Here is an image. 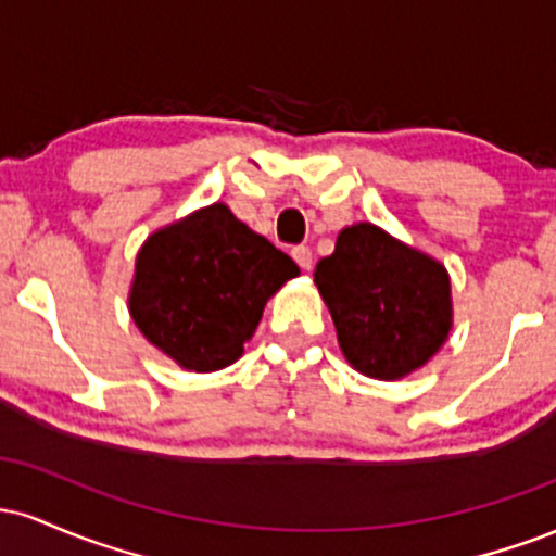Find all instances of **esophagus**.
I'll use <instances>...</instances> for the list:
<instances>
[{"label":"esophagus","instance_id":"1","mask_svg":"<svg viewBox=\"0 0 556 556\" xmlns=\"http://www.w3.org/2000/svg\"><path fill=\"white\" fill-rule=\"evenodd\" d=\"M292 258H295L300 269H305V271H308L311 266H314V253H311L308 245H298L295 251H292Z\"/></svg>","mask_w":556,"mask_h":556}]
</instances>
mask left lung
Returning <instances> with one entry per match:
<instances>
[{
    "label": "left lung",
    "mask_w": 556,
    "mask_h": 556,
    "mask_svg": "<svg viewBox=\"0 0 556 556\" xmlns=\"http://www.w3.org/2000/svg\"><path fill=\"white\" fill-rule=\"evenodd\" d=\"M344 361L379 381L418 371L450 340L452 285L442 261L358 222L316 264Z\"/></svg>",
    "instance_id": "left-lung-1"
}]
</instances>
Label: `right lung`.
<instances>
[{
  "instance_id": "add662e5",
  "label": "right lung",
  "mask_w": 556,
  "mask_h": 556,
  "mask_svg": "<svg viewBox=\"0 0 556 556\" xmlns=\"http://www.w3.org/2000/svg\"><path fill=\"white\" fill-rule=\"evenodd\" d=\"M298 274L295 261L216 201L146 238L127 311L177 366L212 374L245 353L266 300Z\"/></svg>"
}]
</instances>
